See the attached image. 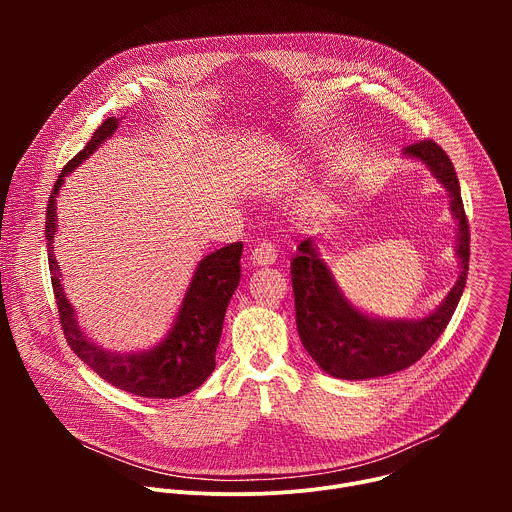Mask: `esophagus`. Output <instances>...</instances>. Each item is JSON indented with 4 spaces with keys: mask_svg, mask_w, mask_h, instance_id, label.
<instances>
[{
    "mask_svg": "<svg viewBox=\"0 0 512 512\" xmlns=\"http://www.w3.org/2000/svg\"><path fill=\"white\" fill-rule=\"evenodd\" d=\"M275 259H277V249H275V245H273L271 241L259 243V245L253 249V253H251L253 265H261V267L273 265Z\"/></svg>",
    "mask_w": 512,
    "mask_h": 512,
    "instance_id": "esophagus-1",
    "label": "esophagus"
}]
</instances>
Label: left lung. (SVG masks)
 Listing matches in <instances>:
<instances>
[{"label": "left lung", "mask_w": 512, "mask_h": 512, "mask_svg": "<svg viewBox=\"0 0 512 512\" xmlns=\"http://www.w3.org/2000/svg\"><path fill=\"white\" fill-rule=\"evenodd\" d=\"M403 156L425 164L431 176L448 190L450 210L458 223L460 275L446 300L425 318H377L360 312L344 296L314 239L302 241L291 261L298 334L318 367L336 379H375L411 367L446 330L466 287L470 231L454 164L431 139L407 145Z\"/></svg>", "instance_id": "left-lung-1"}]
</instances>
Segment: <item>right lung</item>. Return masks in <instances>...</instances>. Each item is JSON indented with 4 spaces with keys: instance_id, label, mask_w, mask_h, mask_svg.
<instances>
[{
    "instance_id": "1",
    "label": "right lung",
    "mask_w": 512,
    "mask_h": 512,
    "mask_svg": "<svg viewBox=\"0 0 512 512\" xmlns=\"http://www.w3.org/2000/svg\"><path fill=\"white\" fill-rule=\"evenodd\" d=\"M119 121L117 117H109L101 123L85 148L62 168L50 192L46 206V247L54 298L68 346L101 379L137 397L174 399L198 389L214 371V354L221 340L225 312L241 281L243 243L225 245L198 261L174 324L156 346L113 352L93 342L79 326L77 310L66 300L62 289V275L54 257V235L58 227L56 198L64 178L99 150V145L117 131Z\"/></svg>"
}]
</instances>
